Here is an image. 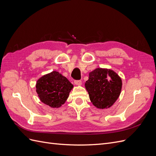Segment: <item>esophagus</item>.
<instances>
[{"instance_id": "esophagus-1", "label": "esophagus", "mask_w": 156, "mask_h": 156, "mask_svg": "<svg viewBox=\"0 0 156 156\" xmlns=\"http://www.w3.org/2000/svg\"><path fill=\"white\" fill-rule=\"evenodd\" d=\"M74 83L75 84L78 86H81L82 84V81H74Z\"/></svg>"}]
</instances>
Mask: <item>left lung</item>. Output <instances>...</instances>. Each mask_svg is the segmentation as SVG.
Here are the masks:
<instances>
[{
  "mask_svg": "<svg viewBox=\"0 0 156 156\" xmlns=\"http://www.w3.org/2000/svg\"><path fill=\"white\" fill-rule=\"evenodd\" d=\"M84 86L92 104L103 109L111 107L119 98L122 81L115 71L98 68L89 73Z\"/></svg>",
  "mask_w": 156,
  "mask_h": 156,
  "instance_id": "1",
  "label": "left lung"
}]
</instances>
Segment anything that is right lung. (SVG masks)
<instances>
[{"label":"right lung","instance_id":"right-lung-1","mask_svg":"<svg viewBox=\"0 0 156 156\" xmlns=\"http://www.w3.org/2000/svg\"><path fill=\"white\" fill-rule=\"evenodd\" d=\"M36 88L42 103L51 108H59L67 100L73 85L58 72L53 71L37 79Z\"/></svg>","mask_w":156,"mask_h":156}]
</instances>
